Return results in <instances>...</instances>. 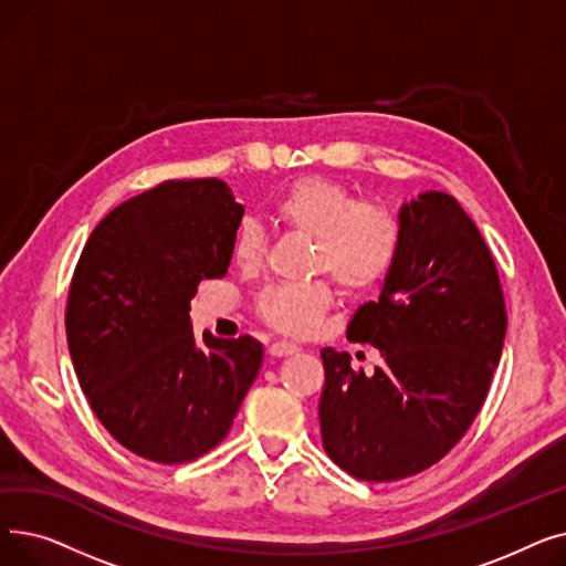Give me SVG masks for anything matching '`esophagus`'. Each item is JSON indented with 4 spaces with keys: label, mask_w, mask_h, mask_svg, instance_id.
<instances>
[{
    "label": "esophagus",
    "mask_w": 566,
    "mask_h": 566,
    "mask_svg": "<svg viewBox=\"0 0 566 566\" xmlns=\"http://www.w3.org/2000/svg\"><path fill=\"white\" fill-rule=\"evenodd\" d=\"M301 348L295 346V344H289V342H275L271 348H268V353L273 355V358H286V355H293V353H298Z\"/></svg>",
    "instance_id": "34e87169"
}]
</instances>
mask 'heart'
I'll list each match as a JSON object with an SVG mask.
<instances>
[{"label": "heart", "instance_id": "obj_1", "mask_svg": "<svg viewBox=\"0 0 566 566\" xmlns=\"http://www.w3.org/2000/svg\"><path fill=\"white\" fill-rule=\"evenodd\" d=\"M277 220L314 241V271L328 273L346 293L376 286L399 250V222L382 206L358 201L355 192L333 178L305 176L275 201ZM265 233L256 220H243L233 235L235 263L254 271L263 261ZM331 305L325 282L277 284L259 301L268 325L286 335L310 333Z\"/></svg>", "mask_w": 566, "mask_h": 566}]
</instances>
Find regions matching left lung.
I'll return each mask as SVG.
<instances>
[{"instance_id": "8db88e82", "label": "left lung", "mask_w": 566, "mask_h": 566, "mask_svg": "<svg viewBox=\"0 0 566 566\" xmlns=\"http://www.w3.org/2000/svg\"><path fill=\"white\" fill-rule=\"evenodd\" d=\"M507 314L493 256L459 201L429 190L399 211V250L378 301L346 337L380 350L374 374L323 348V450L365 482L431 468L463 438L500 363Z\"/></svg>"}]
</instances>
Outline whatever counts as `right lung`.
Listing matches in <instances>:
<instances>
[{"label":"right lung","instance_id":"right-lung-1","mask_svg":"<svg viewBox=\"0 0 566 566\" xmlns=\"http://www.w3.org/2000/svg\"><path fill=\"white\" fill-rule=\"evenodd\" d=\"M245 208L220 178L165 181L107 213L69 291L80 388L103 427L142 459L188 463L229 433L263 346L192 333L201 280L224 277Z\"/></svg>","mask_w":566,"mask_h":566}]
</instances>
